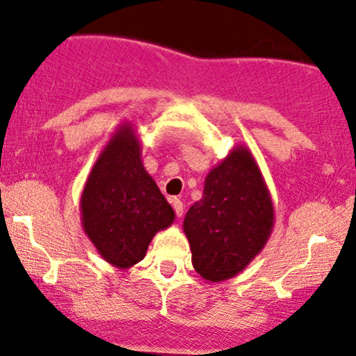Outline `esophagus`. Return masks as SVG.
<instances>
[{
  "instance_id": "esophagus-1",
  "label": "esophagus",
  "mask_w": 356,
  "mask_h": 356,
  "mask_svg": "<svg viewBox=\"0 0 356 356\" xmlns=\"http://www.w3.org/2000/svg\"><path fill=\"white\" fill-rule=\"evenodd\" d=\"M172 206H174L175 214H177V218H182V214H184V202L179 201V199H174Z\"/></svg>"
}]
</instances>
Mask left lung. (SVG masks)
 I'll list each match as a JSON object with an SVG mask.
<instances>
[{
    "instance_id": "1",
    "label": "left lung",
    "mask_w": 356,
    "mask_h": 356,
    "mask_svg": "<svg viewBox=\"0 0 356 356\" xmlns=\"http://www.w3.org/2000/svg\"><path fill=\"white\" fill-rule=\"evenodd\" d=\"M182 227L192 266L209 283L239 275L263 251L275 227V207L246 145H236L212 167L202 199L189 207Z\"/></svg>"
}]
</instances>
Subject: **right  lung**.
Segmentation results:
<instances>
[{
    "label": "right lung",
    "mask_w": 356,
    "mask_h": 356,
    "mask_svg": "<svg viewBox=\"0 0 356 356\" xmlns=\"http://www.w3.org/2000/svg\"><path fill=\"white\" fill-rule=\"evenodd\" d=\"M81 227L108 264L129 269L145 257L150 241L175 214L142 164L130 122L117 127L92 167L80 197Z\"/></svg>",
    "instance_id": "1"
}]
</instances>
